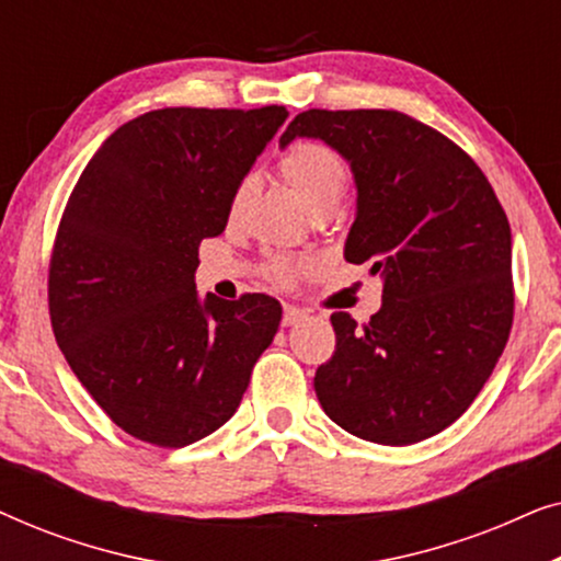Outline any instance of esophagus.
<instances>
[{"instance_id":"1","label":"esophagus","mask_w":561,"mask_h":561,"mask_svg":"<svg viewBox=\"0 0 561 561\" xmlns=\"http://www.w3.org/2000/svg\"><path fill=\"white\" fill-rule=\"evenodd\" d=\"M304 319H306V311L296 309V306H286V309H283V327H294Z\"/></svg>"}]
</instances>
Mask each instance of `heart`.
I'll list each match as a JSON object with an SVG mask.
<instances>
[{
  "mask_svg": "<svg viewBox=\"0 0 561 561\" xmlns=\"http://www.w3.org/2000/svg\"><path fill=\"white\" fill-rule=\"evenodd\" d=\"M278 175L311 214L332 211L347 191V168L332 148L317 140H298L290 145L278 158ZM248 194L250 183H242L234 191L232 204H229L232 217L242 209ZM304 267V263L288 257H273L267 263V271L278 283H290Z\"/></svg>",
  "mask_w": 561,
  "mask_h": 561,
  "instance_id": "obj_1",
  "label": "heart"
}]
</instances>
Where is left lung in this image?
Wrapping results in <instances>:
<instances>
[{"label":"left lung","mask_w":561,"mask_h":561,"mask_svg":"<svg viewBox=\"0 0 561 561\" xmlns=\"http://www.w3.org/2000/svg\"><path fill=\"white\" fill-rule=\"evenodd\" d=\"M296 137L350 163L357 211L344 260L382 280L365 327L332 313L336 350L313 378L321 409L365 442H424L470 409L508 342V217L474 160L409 114L309 110L280 148Z\"/></svg>","instance_id":"left-lung-1"}]
</instances>
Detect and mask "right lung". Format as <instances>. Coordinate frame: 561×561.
Returning a JSON list of instances; mask_svg holds the SVG:
<instances>
[{
  "label": "right lung",
  "mask_w": 561,
  "mask_h": 561,
  "mask_svg": "<svg viewBox=\"0 0 561 561\" xmlns=\"http://www.w3.org/2000/svg\"><path fill=\"white\" fill-rule=\"evenodd\" d=\"M288 112L168 106L112 133L83 168L50 260L53 332L114 424L186 447L234 416L280 304L196 290L198 244Z\"/></svg>",
  "instance_id": "add662e5"
}]
</instances>
